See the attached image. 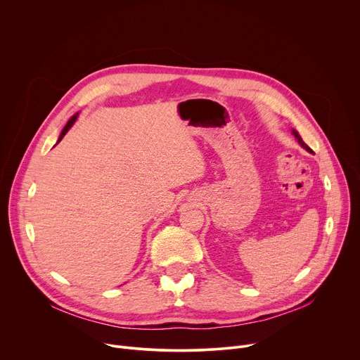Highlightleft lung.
<instances>
[{
    "instance_id": "obj_1",
    "label": "left lung",
    "mask_w": 360,
    "mask_h": 360,
    "mask_svg": "<svg viewBox=\"0 0 360 360\" xmlns=\"http://www.w3.org/2000/svg\"><path fill=\"white\" fill-rule=\"evenodd\" d=\"M292 132H293V135H295V138H296V139H297V142H299V143H300V145H302V146H303V148H304V149H306V150H309V152H311V148H309V146H307V145H306V143H304V142H303V141H302V138H300V135H299V134H297V132H296V131H295V129H293V131H292Z\"/></svg>"
}]
</instances>
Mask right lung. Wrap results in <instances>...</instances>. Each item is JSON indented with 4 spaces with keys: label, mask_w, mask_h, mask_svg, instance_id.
<instances>
[{
    "label": "right lung",
    "mask_w": 360,
    "mask_h": 360,
    "mask_svg": "<svg viewBox=\"0 0 360 360\" xmlns=\"http://www.w3.org/2000/svg\"><path fill=\"white\" fill-rule=\"evenodd\" d=\"M77 117H78V114H75V115H72V117H71V120H70V121H68V122H67V125H65V127H64V129H63V132H61V135H60V138H58V142H60V141H61V139H63V138H64V135H65V134H67V132H68V129H70V128H71V127H72V125H74V122H75V120H77ZM58 142H57V143H58Z\"/></svg>",
    "instance_id": "1"
}]
</instances>
